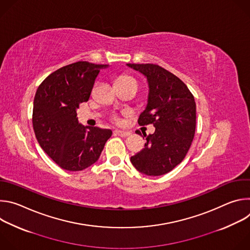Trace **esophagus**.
<instances>
[{"label":"esophagus","instance_id":"1","mask_svg":"<svg viewBox=\"0 0 250 250\" xmlns=\"http://www.w3.org/2000/svg\"><path fill=\"white\" fill-rule=\"evenodd\" d=\"M115 132L120 135V136H123V137H125V136H128L131 134V132L129 130H124V129H116Z\"/></svg>","mask_w":250,"mask_h":250}]
</instances>
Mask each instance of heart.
Instances as JSON below:
<instances>
[{
	"label": "heart",
	"mask_w": 250,
	"mask_h": 250,
	"mask_svg": "<svg viewBox=\"0 0 250 250\" xmlns=\"http://www.w3.org/2000/svg\"><path fill=\"white\" fill-rule=\"evenodd\" d=\"M126 83H131V84H134L137 86V82L135 80L134 77L130 76V75H127V74H123V75H120L117 79H116V86L117 85H121V84H126ZM115 120L117 119L116 117L114 118Z\"/></svg>",
	"instance_id": "1"
}]
</instances>
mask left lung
Listing matches in <instances>:
<instances>
[{
	"mask_svg": "<svg viewBox=\"0 0 250 250\" xmlns=\"http://www.w3.org/2000/svg\"><path fill=\"white\" fill-rule=\"evenodd\" d=\"M127 66L146 76L149 95L139 125H153L145 148L130 157L133 166L148 176L170 172L185 158L196 130V103L186 84L165 68L152 63Z\"/></svg>",
	"mask_w": 250,
	"mask_h": 250,
	"instance_id": "obj_1",
	"label": "left lung"
}]
</instances>
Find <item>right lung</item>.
I'll list each match as a JSON object with an SVG mask.
<instances>
[{
    "label": "right lung",
    "instance_id": "add662e5",
    "mask_svg": "<svg viewBox=\"0 0 250 250\" xmlns=\"http://www.w3.org/2000/svg\"><path fill=\"white\" fill-rule=\"evenodd\" d=\"M104 64L78 61L47 76L33 101L32 126L41 147L62 169L81 171L100 157L112 130L78 123L79 104L90 98Z\"/></svg>",
    "mask_w": 250,
    "mask_h": 250
}]
</instances>
